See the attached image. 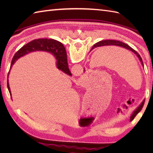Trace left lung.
I'll list each match as a JSON object with an SVG mask.
<instances>
[{"label":"left lung","mask_w":153,"mask_h":153,"mask_svg":"<svg viewBox=\"0 0 153 153\" xmlns=\"http://www.w3.org/2000/svg\"><path fill=\"white\" fill-rule=\"evenodd\" d=\"M104 46H118L120 47L124 48H126V49L128 50L129 51H131L132 53H134L136 55V56L138 57V58L139 59V60H140L142 65L143 66V61H142L141 57L140 56V55H139L135 50L133 49L131 47H129V45H128L124 43H122V42H121V41H116V40H104V41H99V42H98V43H97L96 44L93 45L92 48H91V50H93V48L99 47H104ZM144 103H145V100H143V102L141 103V105L137 107V108H136V110H134V112H133V114L130 117V120L134 119L135 117V116L141 111V110L142 109L143 106V105H144Z\"/></svg>","instance_id":"1"}]
</instances>
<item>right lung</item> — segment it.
I'll list each match as a JSON object with an SVG mask.
<instances>
[{
	"instance_id": "add662e5",
	"label": "right lung",
	"mask_w": 153,
	"mask_h": 153,
	"mask_svg": "<svg viewBox=\"0 0 153 153\" xmlns=\"http://www.w3.org/2000/svg\"><path fill=\"white\" fill-rule=\"evenodd\" d=\"M39 51L48 52V53L54 54L56 60V66L58 69L62 71L64 73L69 75V76H71V74L69 68H68L66 51L63 45L60 42L53 39H35L25 45L24 46H23L13 57L10 68L8 74L7 79V87L10 96H12V94L9 87L8 76L11 68L20 57L24 56L25 55L31 53V52Z\"/></svg>"
}]
</instances>
